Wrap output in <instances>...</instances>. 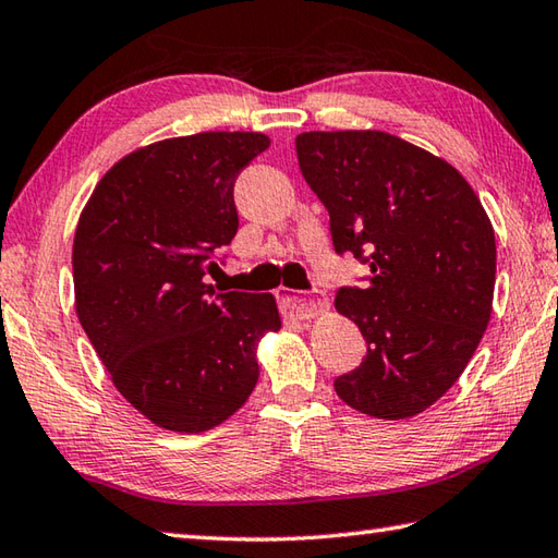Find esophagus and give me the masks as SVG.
<instances>
[{
	"label": "esophagus",
	"instance_id": "esophagus-1",
	"mask_svg": "<svg viewBox=\"0 0 558 558\" xmlns=\"http://www.w3.org/2000/svg\"><path fill=\"white\" fill-rule=\"evenodd\" d=\"M280 304L292 316H298V319H312V316H316V314L329 307V302H326V300H322V298H307V294L294 292V290L280 292Z\"/></svg>",
	"mask_w": 558,
	"mask_h": 558
}]
</instances>
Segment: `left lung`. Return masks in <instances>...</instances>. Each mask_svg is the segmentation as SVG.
Listing matches in <instances>:
<instances>
[{
	"label": "left lung",
	"mask_w": 558,
	"mask_h": 558,
	"mask_svg": "<svg viewBox=\"0 0 558 558\" xmlns=\"http://www.w3.org/2000/svg\"><path fill=\"white\" fill-rule=\"evenodd\" d=\"M304 181L331 217L336 254L369 266L336 310L367 343L333 379L348 407L401 421L450 389L490 319L496 234L472 185L445 159L379 130L302 133Z\"/></svg>",
	"instance_id": "left-lung-1"
}]
</instances>
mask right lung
<instances>
[{"instance_id":"add662e5","label":"right lung","mask_w":558,"mask_h":558,"mask_svg":"<svg viewBox=\"0 0 558 558\" xmlns=\"http://www.w3.org/2000/svg\"><path fill=\"white\" fill-rule=\"evenodd\" d=\"M264 133L155 142L96 183L72 246L74 300L116 389L159 428L203 433L244 407L270 292H215L205 270L239 227L234 181Z\"/></svg>"}]
</instances>
